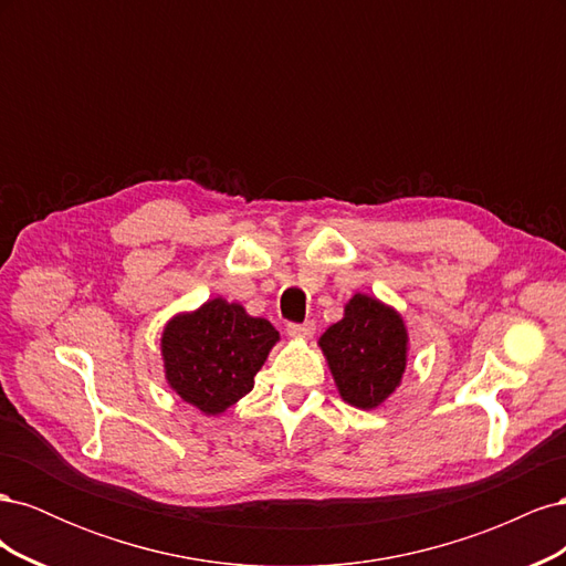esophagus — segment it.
Here are the masks:
<instances>
[{
	"instance_id": "obj_1",
	"label": "esophagus",
	"mask_w": 566,
	"mask_h": 566,
	"mask_svg": "<svg viewBox=\"0 0 566 566\" xmlns=\"http://www.w3.org/2000/svg\"><path fill=\"white\" fill-rule=\"evenodd\" d=\"M287 335L290 337H300V339H310L316 331L314 321H304V323H287Z\"/></svg>"
}]
</instances>
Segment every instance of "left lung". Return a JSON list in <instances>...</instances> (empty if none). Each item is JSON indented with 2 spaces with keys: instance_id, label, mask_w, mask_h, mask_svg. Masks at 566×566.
Instances as JSON below:
<instances>
[{
  "instance_id": "left-lung-1",
  "label": "left lung",
  "mask_w": 566,
  "mask_h": 566,
  "mask_svg": "<svg viewBox=\"0 0 566 566\" xmlns=\"http://www.w3.org/2000/svg\"><path fill=\"white\" fill-rule=\"evenodd\" d=\"M339 397L356 408H378L401 385L408 331L397 310L356 293L345 316L318 339Z\"/></svg>"
}]
</instances>
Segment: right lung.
Instances as JSON below:
<instances>
[{
    "instance_id": "right-lung-1",
    "label": "right lung",
    "mask_w": 566,
    "mask_h": 566,
    "mask_svg": "<svg viewBox=\"0 0 566 566\" xmlns=\"http://www.w3.org/2000/svg\"><path fill=\"white\" fill-rule=\"evenodd\" d=\"M279 331L221 297L169 318L160 349L165 378L179 397L205 416L224 413L254 387Z\"/></svg>"
}]
</instances>
